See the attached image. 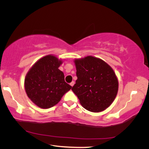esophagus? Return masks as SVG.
<instances>
[{"label": "esophagus", "instance_id": "esophagus-1", "mask_svg": "<svg viewBox=\"0 0 149 149\" xmlns=\"http://www.w3.org/2000/svg\"><path fill=\"white\" fill-rule=\"evenodd\" d=\"M74 81H72L71 83H70V85L72 87H73V86H74Z\"/></svg>", "mask_w": 149, "mask_h": 149}]
</instances>
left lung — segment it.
I'll use <instances>...</instances> for the list:
<instances>
[{"label": "left lung", "mask_w": 149, "mask_h": 149, "mask_svg": "<svg viewBox=\"0 0 149 149\" xmlns=\"http://www.w3.org/2000/svg\"><path fill=\"white\" fill-rule=\"evenodd\" d=\"M78 79L71 90L86 110L104 111L114 101L119 83L114 70L102 60L88 56L74 60Z\"/></svg>", "instance_id": "left-lung-1"}]
</instances>
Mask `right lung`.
<instances>
[{
	"mask_svg": "<svg viewBox=\"0 0 149 149\" xmlns=\"http://www.w3.org/2000/svg\"><path fill=\"white\" fill-rule=\"evenodd\" d=\"M62 63L55 55H48L39 59L26 74V93L40 108L48 109L56 105L72 88L65 81L64 73L58 69Z\"/></svg>",
	"mask_w": 149,
	"mask_h": 149,
	"instance_id": "add662e5",
	"label": "right lung"
}]
</instances>
